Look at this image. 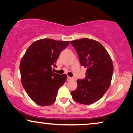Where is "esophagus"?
<instances>
[{
  "mask_svg": "<svg viewBox=\"0 0 133 133\" xmlns=\"http://www.w3.org/2000/svg\"><path fill=\"white\" fill-rule=\"evenodd\" d=\"M72 78L70 77V76H68V77H67V81H71V80H72Z\"/></svg>",
  "mask_w": 133,
  "mask_h": 133,
  "instance_id": "esophagus-1",
  "label": "esophagus"
}]
</instances>
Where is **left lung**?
Returning <instances> with one entry per match:
<instances>
[{
  "instance_id": "obj_1",
  "label": "left lung",
  "mask_w": 133,
  "mask_h": 133,
  "mask_svg": "<svg viewBox=\"0 0 133 133\" xmlns=\"http://www.w3.org/2000/svg\"><path fill=\"white\" fill-rule=\"evenodd\" d=\"M82 66L87 68L86 77L77 81V88L71 92L73 99L83 105L99 100L111 82L113 63L110 54L98 41L87 38L71 42Z\"/></svg>"
}]
</instances>
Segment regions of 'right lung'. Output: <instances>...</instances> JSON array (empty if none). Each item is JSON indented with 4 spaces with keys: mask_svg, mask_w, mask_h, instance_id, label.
<instances>
[{
    "mask_svg": "<svg viewBox=\"0 0 133 133\" xmlns=\"http://www.w3.org/2000/svg\"><path fill=\"white\" fill-rule=\"evenodd\" d=\"M68 41L42 39L34 42L27 49L20 63L21 82L30 97L41 106L56 101L57 91L67 76L52 71L62 50Z\"/></svg>",
    "mask_w": 133,
    "mask_h": 133,
    "instance_id": "1",
    "label": "right lung"
}]
</instances>
